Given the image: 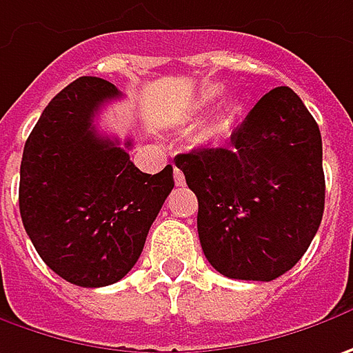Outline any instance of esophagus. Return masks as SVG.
<instances>
[{
	"label": "esophagus",
	"instance_id": "obj_1",
	"mask_svg": "<svg viewBox=\"0 0 353 353\" xmlns=\"http://www.w3.org/2000/svg\"><path fill=\"white\" fill-rule=\"evenodd\" d=\"M174 181H176V185H185V176L179 168H174Z\"/></svg>",
	"mask_w": 353,
	"mask_h": 353
}]
</instances>
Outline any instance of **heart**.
<instances>
[{
  "mask_svg": "<svg viewBox=\"0 0 353 353\" xmlns=\"http://www.w3.org/2000/svg\"><path fill=\"white\" fill-rule=\"evenodd\" d=\"M217 94H219V88H217V86L207 88L205 92L201 94V99L197 100V108H199V110H203L205 106H209L213 100L217 99ZM227 126H229V122H227V120H221V122H217L215 126H211V128L205 132V136L207 138H219L223 132L227 130Z\"/></svg>",
  "mask_w": 353,
  "mask_h": 353,
  "instance_id": "heart-1",
  "label": "heart"
}]
</instances>
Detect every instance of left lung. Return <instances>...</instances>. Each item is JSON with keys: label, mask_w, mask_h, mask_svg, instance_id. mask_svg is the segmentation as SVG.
Returning a JSON list of instances; mask_svg holds the SVG:
<instances>
[{"label": "left lung", "mask_w": 353, "mask_h": 353, "mask_svg": "<svg viewBox=\"0 0 353 353\" xmlns=\"http://www.w3.org/2000/svg\"><path fill=\"white\" fill-rule=\"evenodd\" d=\"M176 165L197 195V233L211 267L274 281L310 247L324 213L322 136L288 86L267 92L229 148H197Z\"/></svg>", "instance_id": "1"}]
</instances>
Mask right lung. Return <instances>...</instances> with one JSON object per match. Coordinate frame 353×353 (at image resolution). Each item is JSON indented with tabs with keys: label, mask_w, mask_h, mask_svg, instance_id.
Here are the masks:
<instances>
[{
	"label": "right lung",
	"mask_w": 353,
	"mask_h": 353,
	"mask_svg": "<svg viewBox=\"0 0 353 353\" xmlns=\"http://www.w3.org/2000/svg\"><path fill=\"white\" fill-rule=\"evenodd\" d=\"M122 97L81 77L54 97L29 134L19 172V211L45 265L67 283H118L140 259L148 231L174 190V168L144 174L126 140L100 136L94 116Z\"/></svg>",
	"instance_id": "add662e5"
}]
</instances>
